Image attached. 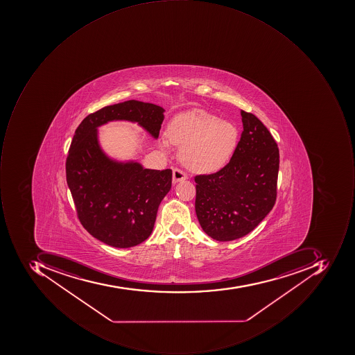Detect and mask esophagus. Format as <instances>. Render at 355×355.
<instances>
[{
	"label": "esophagus",
	"instance_id": "1",
	"mask_svg": "<svg viewBox=\"0 0 355 355\" xmlns=\"http://www.w3.org/2000/svg\"><path fill=\"white\" fill-rule=\"evenodd\" d=\"M188 178V175L179 168H174L173 171V183L179 182V181L186 180Z\"/></svg>",
	"mask_w": 355,
	"mask_h": 355
}]
</instances>
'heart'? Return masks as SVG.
Here are the masks:
<instances>
[{"label": "heart", "instance_id": "obj_1", "mask_svg": "<svg viewBox=\"0 0 355 355\" xmlns=\"http://www.w3.org/2000/svg\"><path fill=\"white\" fill-rule=\"evenodd\" d=\"M168 139H161V147L169 141L181 147L180 158L196 173L210 174L226 166L236 150L239 130L232 121H220L204 110H193L177 115L169 125Z\"/></svg>", "mask_w": 355, "mask_h": 355}]
</instances>
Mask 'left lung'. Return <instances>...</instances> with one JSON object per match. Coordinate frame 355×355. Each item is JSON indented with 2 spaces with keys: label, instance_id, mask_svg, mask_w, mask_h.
<instances>
[{
  "label": "left lung",
  "instance_id": "left-lung-1",
  "mask_svg": "<svg viewBox=\"0 0 355 355\" xmlns=\"http://www.w3.org/2000/svg\"><path fill=\"white\" fill-rule=\"evenodd\" d=\"M243 131L226 166L197 175L195 211L212 239L232 241L250 234L273 208L279 150L267 127L241 110Z\"/></svg>",
  "mask_w": 355,
  "mask_h": 355
}]
</instances>
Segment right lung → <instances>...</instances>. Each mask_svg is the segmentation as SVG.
Returning a JSON list of instances; mask_svg holds the SVG:
<instances>
[{
	"label": "right lung",
	"instance_id": "add662e5",
	"mask_svg": "<svg viewBox=\"0 0 355 355\" xmlns=\"http://www.w3.org/2000/svg\"><path fill=\"white\" fill-rule=\"evenodd\" d=\"M164 109L128 100L89 114L74 132L66 159V179L78 218L94 238L114 248H132L150 236L159 205L172 188V169L107 158L97 128L111 121L137 123L159 137Z\"/></svg>",
	"mask_w": 355,
	"mask_h": 355
}]
</instances>
